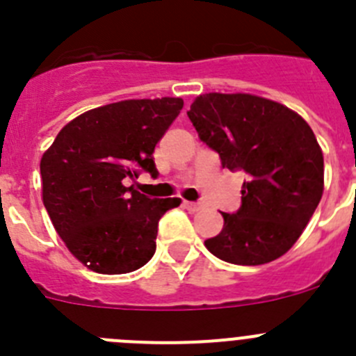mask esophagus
Returning a JSON list of instances; mask_svg holds the SVG:
<instances>
[{
	"label": "esophagus",
	"instance_id": "34e87169",
	"mask_svg": "<svg viewBox=\"0 0 356 356\" xmlns=\"http://www.w3.org/2000/svg\"><path fill=\"white\" fill-rule=\"evenodd\" d=\"M185 209L191 210V212H197L200 209H203V205H201L200 201H184Z\"/></svg>",
	"mask_w": 356,
	"mask_h": 356
}]
</instances>
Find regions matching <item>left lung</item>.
Instances as JSON below:
<instances>
[{
	"mask_svg": "<svg viewBox=\"0 0 356 356\" xmlns=\"http://www.w3.org/2000/svg\"><path fill=\"white\" fill-rule=\"evenodd\" d=\"M187 115L222 168L248 176L241 209L222 212L225 226L207 238V250L237 266L287 253L323 196L325 160L312 128L287 106L251 94H203Z\"/></svg>",
	"mask_w": 356,
	"mask_h": 356,
	"instance_id": "8db88e82",
	"label": "left lung"
}]
</instances>
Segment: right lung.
Here are the masks:
<instances>
[{"label": "right lung", "mask_w": 356, "mask_h": 356, "mask_svg": "<svg viewBox=\"0 0 356 356\" xmlns=\"http://www.w3.org/2000/svg\"><path fill=\"white\" fill-rule=\"evenodd\" d=\"M181 108V97L92 108L65 124L42 155L44 207L69 251L92 271L124 275L155 254L160 217L181 200H153L124 180L159 175L153 151Z\"/></svg>", "instance_id": "add662e5"}]
</instances>
